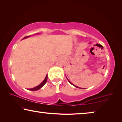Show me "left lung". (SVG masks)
<instances>
[{
    "mask_svg": "<svg viewBox=\"0 0 122 122\" xmlns=\"http://www.w3.org/2000/svg\"><path fill=\"white\" fill-rule=\"evenodd\" d=\"M68 81H69V83H71V84H72V85H73V86H75V87H76V88H79V87H78V86H74V84H72V83H71V82H70V81H69V80H68Z\"/></svg>",
    "mask_w": 122,
    "mask_h": 122,
    "instance_id": "1",
    "label": "left lung"
}]
</instances>
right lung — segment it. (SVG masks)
<instances>
[{
    "label": "right lung",
    "mask_w": 122,
    "mask_h": 122,
    "mask_svg": "<svg viewBox=\"0 0 122 122\" xmlns=\"http://www.w3.org/2000/svg\"><path fill=\"white\" fill-rule=\"evenodd\" d=\"M28 36H29L25 37V38H24L23 39L27 38V37H28ZM47 77H48V76H47V75L46 76V77H45V80H44V81H43V82H42V83H41V84H39V86H36V87H34V88H31V89H28V90H31V91H36V90H39V89H40L41 88H42V86H44L45 84H46V82H47Z\"/></svg>",
    "instance_id": "add662e5"
}]
</instances>
